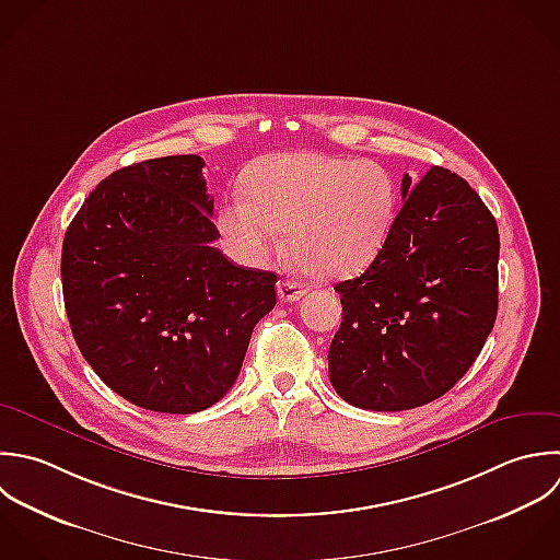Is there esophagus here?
<instances>
[{"instance_id": "1", "label": "esophagus", "mask_w": 560, "mask_h": 560, "mask_svg": "<svg viewBox=\"0 0 560 560\" xmlns=\"http://www.w3.org/2000/svg\"><path fill=\"white\" fill-rule=\"evenodd\" d=\"M277 292H279V299L285 301V303H294V301H301L305 296V288L301 283L288 281V279L277 283Z\"/></svg>"}]
</instances>
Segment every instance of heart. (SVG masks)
Here are the masks:
<instances>
[{
    "instance_id": "obj_1",
    "label": "heart",
    "mask_w": 560,
    "mask_h": 560,
    "mask_svg": "<svg viewBox=\"0 0 560 560\" xmlns=\"http://www.w3.org/2000/svg\"><path fill=\"white\" fill-rule=\"evenodd\" d=\"M393 172L371 159L318 152L279 154L248 174V196L220 207L218 226L246 264H264L281 231L299 266L314 279L338 281L366 270L397 218Z\"/></svg>"
}]
</instances>
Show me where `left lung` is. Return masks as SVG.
Listing matches in <instances>:
<instances>
[{
    "label": "left lung",
    "instance_id": "left-lung-1",
    "mask_svg": "<svg viewBox=\"0 0 560 560\" xmlns=\"http://www.w3.org/2000/svg\"><path fill=\"white\" fill-rule=\"evenodd\" d=\"M375 261L336 285L342 323L329 380L351 406L401 412L456 386L498 316V222L458 174L434 165L415 185Z\"/></svg>",
    "mask_w": 560,
    "mask_h": 560
}]
</instances>
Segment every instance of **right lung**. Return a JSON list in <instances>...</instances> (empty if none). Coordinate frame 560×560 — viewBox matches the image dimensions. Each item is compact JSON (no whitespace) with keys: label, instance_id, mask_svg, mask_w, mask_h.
Listing matches in <instances>:
<instances>
[{"label":"right lung","instance_id":"right-lung-1","mask_svg":"<svg viewBox=\"0 0 560 560\" xmlns=\"http://www.w3.org/2000/svg\"><path fill=\"white\" fill-rule=\"evenodd\" d=\"M198 154L113 172L71 220L60 255L71 334L126 401L167 415L218 404L235 384L277 275L231 264L213 242Z\"/></svg>","mask_w":560,"mask_h":560}]
</instances>
